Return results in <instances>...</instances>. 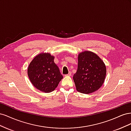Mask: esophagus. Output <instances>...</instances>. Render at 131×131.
<instances>
[{
    "label": "esophagus",
    "mask_w": 131,
    "mask_h": 131,
    "mask_svg": "<svg viewBox=\"0 0 131 131\" xmlns=\"http://www.w3.org/2000/svg\"><path fill=\"white\" fill-rule=\"evenodd\" d=\"M71 75H72V73H71V72H69L68 74L65 75V77H70Z\"/></svg>",
    "instance_id": "34e87169"
}]
</instances>
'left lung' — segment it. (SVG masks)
Here are the masks:
<instances>
[{
	"label": "left lung",
	"instance_id": "1",
	"mask_svg": "<svg viewBox=\"0 0 131 131\" xmlns=\"http://www.w3.org/2000/svg\"><path fill=\"white\" fill-rule=\"evenodd\" d=\"M106 66L97 54L85 51L78 54V65L73 80L79 92L89 94L97 91L103 84Z\"/></svg>",
	"mask_w": 131,
	"mask_h": 131
}]
</instances>
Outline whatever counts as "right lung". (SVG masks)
Returning a JSON list of instances; mask_svg holds the SVG:
<instances>
[{"instance_id":"add662e5","label":"right lung","mask_w":131,"mask_h":131,"mask_svg":"<svg viewBox=\"0 0 131 131\" xmlns=\"http://www.w3.org/2000/svg\"><path fill=\"white\" fill-rule=\"evenodd\" d=\"M54 57L49 53H41L31 61L28 68V75L31 84L38 90L51 92L63 79Z\"/></svg>"}]
</instances>
